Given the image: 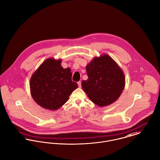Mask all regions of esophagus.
I'll return each mask as SVG.
<instances>
[{
    "label": "esophagus",
    "mask_w": 160,
    "mask_h": 160,
    "mask_svg": "<svg viewBox=\"0 0 160 160\" xmlns=\"http://www.w3.org/2000/svg\"><path fill=\"white\" fill-rule=\"evenodd\" d=\"M78 86H79V88H81V81H79V82H78Z\"/></svg>",
    "instance_id": "obj_1"
}]
</instances>
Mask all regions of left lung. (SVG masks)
Segmentation results:
<instances>
[{
  "label": "left lung",
  "instance_id": "1",
  "mask_svg": "<svg viewBox=\"0 0 160 160\" xmlns=\"http://www.w3.org/2000/svg\"><path fill=\"white\" fill-rule=\"evenodd\" d=\"M88 79L81 86L90 100L99 107L113 103L121 95L125 86L124 73L108 54L94 57L86 66Z\"/></svg>",
  "mask_w": 160,
  "mask_h": 160
}]
</instances>
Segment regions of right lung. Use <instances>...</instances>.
Listing matches in <instances>:
<instances>
[{
  "label": "right lung",
  "mask_w": 160,
  "mask_h": 160,
  "mask_svg": "<svg viewBox=\"0 0 160 160\" xmlns=\"http://www.w3.org/2000/svg\"><path fill=\"white\" fill-rule=\"evenodd\" d=\"M61 59H47L30 78L32 97L38 105L45 109H58L78 87L71 80V69H64L61 66Z\"/></svg>",
  "instance_id": "1"
}]
</instances>
